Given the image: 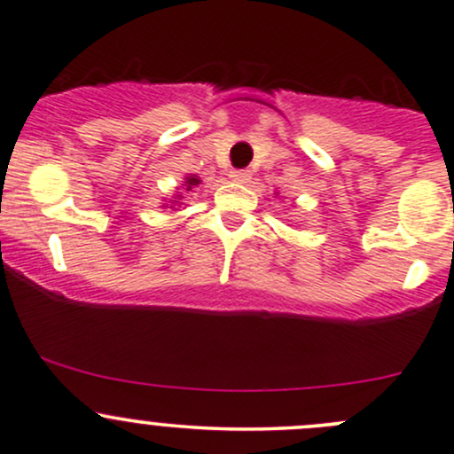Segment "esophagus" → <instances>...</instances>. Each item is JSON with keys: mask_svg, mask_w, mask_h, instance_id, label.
<instances>
[{"mask_svg": "<svg viewBox=\"0 0 454 454\" xmlns=\"http://www.w3.org/2000/svg\"><path fill=\"white\" fill-rule=\"evenodd\" d=\"M231 178L235 180V183H246V180H250V174H247L246 169H232Z\"/></svg>", "mask_w": 454, "mask_h": 454, "instance_id": "obj_1", "label": "esophagus"}]
</instances>
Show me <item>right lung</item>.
Masks as SVG:
<instances>
[{
	"label": "right lung",
	"instance_id": "obj_1",
	"mask_svg": "<svg viewBox=\"0 0 454 454\" xmlns=\"http://www.w3.org/2000/svg\"><path fill=\"white\" fill-rule=\"evenodd\" d=\"M198 184H200V180H198V178H193V176H191V178H187V184H184V187H187V191H191V187H198ZM180 198H183V195H178V198H176L174 202H171V204L178 202Z\"/></svg>",
	"mask_w": 454,
	"mask_h": 454
}]
</instances>
